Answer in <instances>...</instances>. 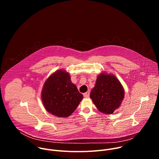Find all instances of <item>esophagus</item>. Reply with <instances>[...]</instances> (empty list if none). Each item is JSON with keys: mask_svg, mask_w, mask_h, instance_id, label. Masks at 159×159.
<instances>
[{"mask_svg": "<svg viewBox=\"0 0 159 159\" xmlns=\"http://www.w3.org/2000/svg\"><path fill=\"white\" fill-rule=\"evenodd\" d=\"M84 98H89V95H90V92L89 91H87V92H86V93H84Z\"/></svg>", "mask_w": 159, "mask_h": 159, "instance_id": "1", "label": "esophagus"}]
</instances>
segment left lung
Masks as SVG:
<instances>
[{
	"instance_id": "obj_1",
	"label": "left lung",
	"mask_w": 159,
	"mask_h": 159,
	"mask_svg": "<svg viewBox=\"0 0 159 159\" xmlns=\"http://www.w3.org/2000/svg\"><path fill=\"white\" fill-rule=\"evenodd\" d=\"M125 97V90L120 80L112 74L106 72L98 76L90 98L102 113L112 114L118 109Z\"/></svg>"
}]
</instances>
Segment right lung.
Listing matches in <instances>:
<instances>
[{
	"label": "right lung",
	"mask_w": 159,
	"mask_h": 159,
	"mask_svg": "<svg viewBox=\"0 0 159 159\" xmlns=\"http://www.w3.org/2000/svg\"><path fill=\"white\" fill-rule=\"evenodd\" d=\"M83 99L69 72L58 70L45 81L41 100L46 110L54 116L66 118L71 115Z\"/></svg>",
	"instance_id": "obj_1"
}]
</instances>
